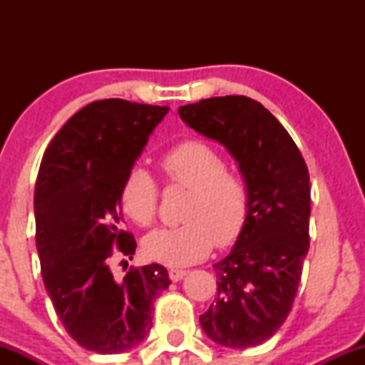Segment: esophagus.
Here are the masks:
<instances>
[{
	"instance_id": "esophagus-1",
	"label": "esophagus",
	"mask_w": 365,
	"mask_h": 365,
	"mask_svg": "<svg viewBox=\"0 0 365 365\" xmlns=\"http://www.w3.org/2000/svg\"><path fill=\"white\" fill-rule=\"evenodd\" d=\"M168 274H170V279H171V282L177 283V282H180V279L183 278V276L187 274V271H183V269H170V271H168Z\"/></svg>"
}]
</instances>
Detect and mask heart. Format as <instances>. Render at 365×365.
Instances as JSON below:
<instances>
[{
  "mask_svg": "<svg viewBox=\"0 0 365 365\" xmlns=\"http://www.w3.org/2000/svg\"><path fill=\"white\" fill-rule=\"evenodd\" d=\"M161 168L171 183L190 188L183 220L170 228H156L142 240L150 261L171 267L200 262L212 247L232 245L244 232L249 216V187L238 173L226 170V161L202 140H185L163 154ZM156 180L142 166L128 170L121 183L120 204L137 225L153 223L158 211Z\"/></svg>",
  "mask_w": 365,
  "mask_h": 365,
  "instance_id": "obj_1",
  "label": "heart"
}]
</instances>
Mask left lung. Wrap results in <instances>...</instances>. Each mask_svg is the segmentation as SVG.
<instances>
[{"instance_id": "1", "label": "left lung", "mask_w": 365, "mask_h": 365, "mask_svg": "<svg viewBox=\"0 0 365 365\" xmlns=\"http://www.w3.org/2000/svg\"><path fill=\"white\" fill-rule=\"evenodd\" d=\"M197 133L220 142L249 187V216L230 254L216 262L217 297L200 328L217 345L244 350L279 329L299 290L309 250V171L290 133L245 96L178 108Z\"/></svg>"}]
</instances>
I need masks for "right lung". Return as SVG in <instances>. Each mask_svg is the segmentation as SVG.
<instances>
[{"label":"right lung","instance_id":"obj_1","mask_svg":"<svg viewBox=\"0 0 365 365\" xmlns=\"http://www.w3.org/2000/svg\"><path fill=\"white\" fill-rule=\"evenodd\" d=\"M168 106L103 99L82 108L46 149L34 192L36 245L44 287L65 329L83 349L121 354L153 326V300L170 287L149 264L115 279L113 247L135 254L120 230L121 183Z\"/></svg>","mask_w":365,"mask_h":365}]
</instances>
